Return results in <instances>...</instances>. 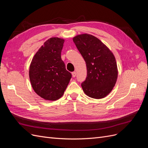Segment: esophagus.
<instances>
[{
  "instance_id": "esophagus-1",
  "label": "esophagus",
  "mask_w": 148,
  "mask_h": 148,
  "mask_svg": "<svg viewBox=\"0 0 148 148\" xmlns=\"http://www.w3.org/2000/svg\"><path fill=\"white\" fill-rule=\"evenodd\" d=\"M71 74H72V77H75L76 75H77V73H76V71H73V72L71 73Z\"/></svg>"
}]
</instances>
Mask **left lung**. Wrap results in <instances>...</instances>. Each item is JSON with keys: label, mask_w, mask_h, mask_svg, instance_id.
<instances>
[{"label": "left lung", "mask_w": 148, "mask_h": 148, "mask_svg": "<svg viewBox=\"0 0 148 148\" xmlns=\"http://www.w3.org/2000/svg\"><path fill=\"white\" fill-rule=\"evenodd\" d=\"M73 41L86 64L87 77L82 83L84 92L94 99L105 97L113 89L118 77L117 62L113 53L91 34L77 35Z\"/></svg>", "instance_id": "1"}]
</instances>
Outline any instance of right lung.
<instances>
[{
    "label": "right lung",
    "instance_id": "add662e5",
    "mask_svg": "<svg viewBox=\"0 0 148 148\" xmlns=\"http://www.w3.org/2000/svg\"><path fill=\"white\" fill-rule=\"evenodd\" d=\"M64 41L57 37L47 39L31 62L29 77L31 86L34 92L45 100L60 99L71 78L61 59Z\"/></svg>",
    "mask_w": 148,
    "mask_h": 148
}]
</instances>
